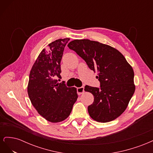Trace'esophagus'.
<instances>
[{
  "label": "esophagus",
  "mask_w": 153,
  "mask_h": 153,
  "mask_svg": "<svg viewBox=\"0 0 153 153\" xmlns=\"http://www.w3.org/2000/svg\"><path fill=\"white\" fill-rule=\"evenodd\" d=\"M84 92V87H78L77 88V93L78 95L82 94V93Z\"/></svg>",
  "instance_id": "esophagus-1"
}]
</instances>
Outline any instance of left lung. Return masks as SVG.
I'll return each instance as SVG.
<instances>
[{
  "mask_svg": "<svg viewBox=\"0 0 153 153\" xmlns=\"http://www.w3.org/2000/svg\"><path fill=\"white\" fill-rule=\"evenodd\" d=\"M68 47L84 59L91 70L98 72L100 87L85 85L84 89L94 98L88 106L91 117L100 123L117 118L126 109L135 90L130 64L117 49L98 41L75 39Z\"/></svg>",
  "mask_w": 153,
  "mask_h": 153,
  "instance_id": "8db88e82",
  "label": "left lung"
}]
</instances>
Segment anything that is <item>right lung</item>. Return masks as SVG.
<instances>
[{"mask_svg": "<svg viewBox=\"0 0 153 153\" xmlns=\"http://www.w3.org/2000/svg\"><path fill=\"white\" fill-rule=\"evenodd\" d=\"M69 38L50 43L39 53L30 72L27 92L39 115L51 123H59L70 115L78 98L76 88L59 83L61 61Z\"/></svg>", "mask_w": 153, "mask_h": 153, "instance_id": "add662e5", "label": "right lung"}]
</instances>
